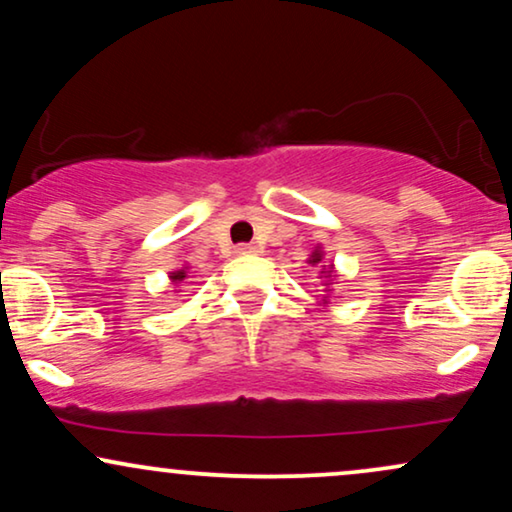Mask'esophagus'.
<instances>
[{
    "label": "esophagus",
    "instance_id": "esophagus-1",
    "mask_svg": "<svg viewBox=\"0 0 512 512\" xmlns=\"http://www.w3.org/2000/svg\"><path fill=\"white\" fill-rule=\"evenodd\" d=\"M255 252H257V245L252 243H243L236 248V255H255Z\"/></svg>",
    "mask_w": 512,
    "mask_h": 512
}]
</instances>
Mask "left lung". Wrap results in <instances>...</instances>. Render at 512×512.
I'll return each instance as SVG.
<instances>
[{
	"label": "left lung",
	"instance_id": "8db88e82",
	"mask_svg": "<svg viewBox=\"0 0 512 512\" xmlns=\"http://www.w3.org/2000/svg\"><path fill=\"white\" fill-rule=\"evenodd\" d=\"M322 257H325V252H322V248L320 245H317V248L313 250V255L308 257V264L310 267H317V264H322ZM334 276H337V272H334V264H322V269H320V276H317V279H322L325 281V296H322V305H327L330 303V293H332V284H334Z\"/></svg>",
	"mask_w": 512,
	"mask_h": 512
}]
</instances>
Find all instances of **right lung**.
<instances>
[{"label":"right lung","mask_w":512,"mask_h":512,"mask_svg":"<svg viewBox=\"0 0 512 512\" xmlns=\"http://www.w3.org/2000/svg\"><path fill=\"white\" fill-rule=\"evenodd\" d=\"M187 269H190V267H185V264H182L180 269H175V272H170V274H168V276H170V281H173V284L178 286L180 281H185V279H187Z\"/></svg>","instance_id":"obj_1"}]
</instances>
